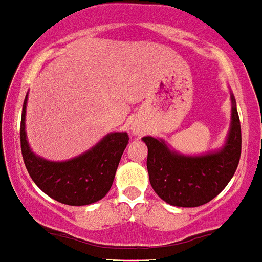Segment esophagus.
I'll return each mask as SVG.
<instances>
[{"label": "esophagus", "instance_id": "esophagus-1", "mask_svg": "<svg viewBox=\"0 0 262 262\" xmlns=\"http://www.w3.org/2000/svg\"><path fill=\"white\" fill-rule=\"evenodd\" d=\"M132 130H133V133H136V135H140V133H141V132H142L141 125L133 124V125H132Z\"/></svg>", "mask_w": 262, "mask_h": 262}]
</instances>
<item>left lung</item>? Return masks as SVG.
<instances>
[{"label":"left lung","instance_id":"obj_1","mask_svg":"<svg viewBox=\"0 0 262 262\" xmlns=\"http://www.w3.org/2000/svg\"><path fill=\"white\" fill-rule=\"evenodd\" d=\"M232 125L223 149L188 157L170 150L162 140L144 137L148 146L146 166L155 192L173 206L204 205L223 192L236 172L241 156V125L232 96Z\"/></svg>","mask_w":262,"mask_h":262}]
</instances>
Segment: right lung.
Returning <instances> with one entry per match:
<instances>
[{
  "label": "right lung",
  "mask_w": 262,
  "mask_h": 262,
  "mask_svg": "<svg viewBox=\"0 0 262 262\" xmlns=\"http://www.w3.org/2000/svg\"><path fill=\"white\" fill-rule=\"evenodd\" d=\"M26 101L28 97L24 101L19 138L24 162L36 185L56 201L72 206L89 205L105 197L129 141L126 133H111L89 151L69 161H46L30 150L26 140Z\"/></svg>",
  "instance_id": "obj_1"
}]
</instances>
